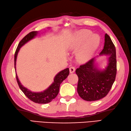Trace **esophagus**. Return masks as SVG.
<instances>
[{
	"label": "esophagus",
	"mask_w": 131,
	"mask_h": 131,
	"mask_svg": "<svg viewBox=\"0 0 131 131\" xmlns=\"http://www.w3.org/2000/svg\"><path fill=\"white\" fill-rule=\"evenodd\" d=\"M74 71H75V68L74 67H71L69 68V72L71 73H73V72H74Z\"/></svg>",
	"instance_id": "esophagus-1"
}]
</instances>
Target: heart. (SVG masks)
Instances as JSON below:
<instances>
[{
	"label": "heart",
	"instance_id": "obj_1",
	"mask_svg": "<svg viewBox=\"0 0 131 131\" xmlns=\"http://www.w3.org/2000/svg\"><path fill=\"white\" fill-rule=\"evenodd\" d=\"M92 34L91 31L86 29L77 31L74 37L72 42L69 46L72 50H77L80 47L76 53V59L79 62L84 63L89 60L99 46L100 39L97 34Z\"/></svg>",
	"mask_w": 131,
	"mask_h": 131
}]
</instances>
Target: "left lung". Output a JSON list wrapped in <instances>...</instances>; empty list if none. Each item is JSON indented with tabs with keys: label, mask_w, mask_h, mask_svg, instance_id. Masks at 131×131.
I'll use <instances>...</instances> for the list:
<instances>
[{
	"label": "left lung",
	"mask_w": 131,
	"mask_h": 131,
	"mask_svg": "<svg viewBox=\"0 0 131 131\" xmlns=\"http://www.w3.org/2000/svg\"><path fill=\"white\" fill-rule=\"evenodd\" d=\"M102 55L109 56L108 63L105 69H99L95 62ZM79 77L77 92L82 99L94 101L105 97L110 91L115 81L116 74V49L110 37L105 35L103 49L100 55L92 59L76 70Z\"/></svg>",
	"instance_id": "obj_1"
}]
</instances>
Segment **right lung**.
<instances>
[{"instance_id": "right-lung-1", "label": "right lung", "mask_w": 131, "mask_h": 131, "mask_svg": "<svg viewBox=\"0 0 131 131\" xmlns=\"http://www.w3.org/2000/svg\"><path fill=\"white\" fill-rule=\"evenodd\" d=\"M38 34V31H31L28 34H27L25 37H24L23 39L20 42V43H18L15 54V69L16 72V64L17 57L20 48L24 46L25 43H27L28 42L30 41L31 39L35 38V37L37 36ZM69 71L68 68L64 69L63 71H61L58 73L56 74V76L54 79V82L51 84L50 86H49V87L47 88L46 90L41 92H31V90L28 89L27 88L21 84L19 79L18 78L17 74L16 80L18 86H19L21 91L24 93V94L29 100L37 103L45 104L50 102L53 99H54L57 97L59 93V91L60 84L67 77V76L69 75Z\"/></svg>"}]
</instances>
